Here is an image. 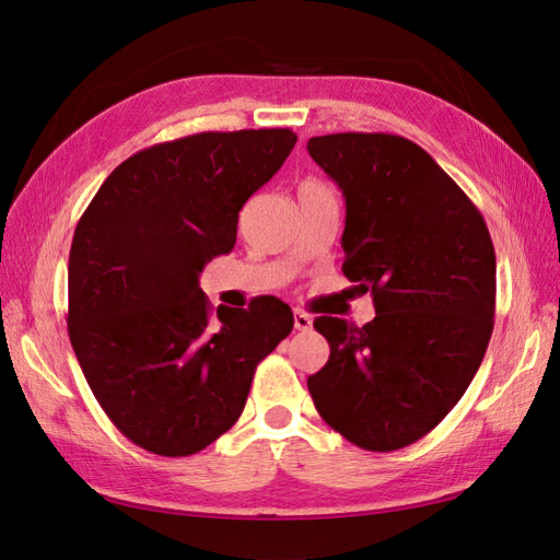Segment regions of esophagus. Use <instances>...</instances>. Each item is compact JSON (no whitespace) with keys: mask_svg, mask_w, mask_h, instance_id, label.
Segmentation results:
<instances>
[{"mask_svg":"<svg viewBox=\"0 0 560 560\" xmlns=\"http://www.w3.org/2000/svg\"><path fill=\"white\" fill-rule=\"evenodd\" d=\"M293 327L301 329V331H307L313 327V317L303 313V311H293Z\"/></svg>","mask_w":560,"mask_h":560,"instance_id":"34e87169","label":"esophagus"}]
</instances>
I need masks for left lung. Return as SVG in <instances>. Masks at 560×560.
Listing matches in <instances>:
<instances>
[{
    "instance_id": "8db88e82",
    "label": "left lung",
    "mask_w": 560,
    "mask_h": 560,
    "mask_svg": "<svg viewBox=\"0 0 560 560\" xmlns=\"http://www.w3.org/2000/svg\"><path fill=\"white\" fill-rule=\"evenodd\" d=\"M307 153L347 201L341 269L375 305L363 327L315 319L329 361L307 377V389L349 443L373 452L407 447L462 399L489 347V229L457 183L409 139L327 135L307 141Z\"/></svg>"
}]
</instances>
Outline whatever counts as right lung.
Wrapping results in <instances>:
<instances>
[{
    "mask_svg": "<svg viewBox=\"0 0 560 560\" xmlns=\"http://www.w3.org/2000/svg\"><path fill=\"white\" fill-rule=\"evenodd\" d=\"M291 129L201 132L129 156L77 223L69 339L117 431L187 457L243 413L255 368L293 329L259 295L211 311L199 273L235 245L237 213L293 151Z\"/></svg>",
    "mask_w": 560,
    "mask_h": 560,
    "instance_id": "1",
    "label": "right lung"
}]
</instances>
